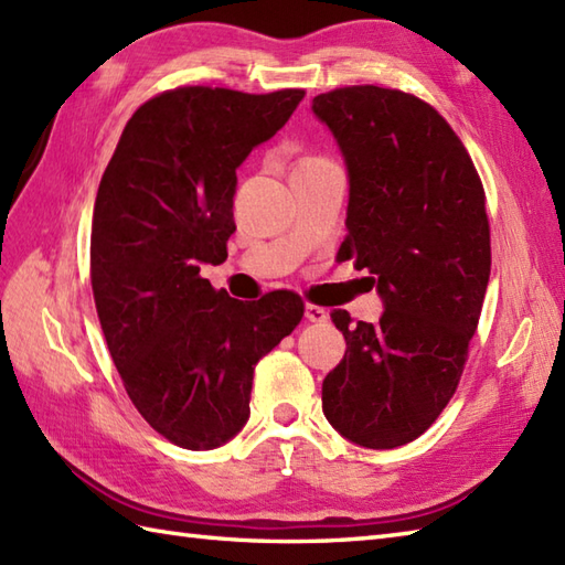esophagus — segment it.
Masks as SVG:
<instances>
[{"instance_id": "1", "label": "esophagus", "mask_w": 565, "mask_h": 565, "mask_svg": "<svg viewBox=\"0 0 565 565\" xmlns=\"http://www.w3.org/2000/svg\"><path fill=\"white\" fill-rule=\"evenodd\" d=\"M328 318H330V316H328L326 308L313 306V303L306 306V320H308V322H326Z\"/></svg>"}]
</instances>
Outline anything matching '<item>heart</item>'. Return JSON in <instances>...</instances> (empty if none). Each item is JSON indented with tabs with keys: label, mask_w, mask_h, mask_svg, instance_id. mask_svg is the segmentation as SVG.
<instances>
[{
	"label": "heart",
	"mask_w": 565,
	"mask_h": 565,
	"mask_svg": "<svg viewBox=\"0 0 565 565\" xmlns=\"http://www.w3.org/2000/svg\"><path fill=\"white\" fill-rule=\"evenodd\" d=\"M306 160H316V158H306Z\"/></svg>",
	"instance_id": "heart-1"
}]
</instances>
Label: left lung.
<instances>
[{"instance_id":"8db88e82","label":"left lung","mask_w":565,"mask_h":565,"mask_svg":"<svg viewBox=\"0 0 565 565\" xmlns=\"http://www.w3.org/2000/svg\"><path fill=\"white\" fill-rule=\"evenodd\" d=\"M350 172L338 257L369 269L379 322L334 310L347 340L322 381L342 437L393 449L423 435L459 386L490 276L486 191L444 116L401 89L354 84L313 99Z\"/></svg>"}]
</instances>
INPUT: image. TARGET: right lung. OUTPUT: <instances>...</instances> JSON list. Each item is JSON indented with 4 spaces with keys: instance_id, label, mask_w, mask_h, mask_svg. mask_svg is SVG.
Returning a JSON list of instances; mask_svg holds the SVG:
<instances>
[{
    "instance_id": "obj_1",
    "label": "right lung",
    "mask_w": 565,
    "mask_h": 565,
    "mask_svg": "<svg viewBox=\"0 0 565 565\" xmlns=\"http://www.w3.org/2000/svg\"><path fill=\"white\" fill-rule=\"evenodd\" d=\"M303 97L167 89L138 106L104 170L89 239L94 303L128 398L182 449H215L243 429L257 362L303 318L294 291L243 303L201 276V264L227 257L235 170Z\"/></svg>"
}]
</instances>
